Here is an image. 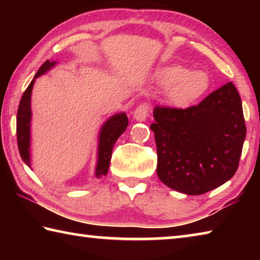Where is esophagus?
<instances>
[{"mask_svg":"<svg viewBox=\"0 0 260 260\" xmlns=\"http://www.w3.org/2000/svg\"><path fill=\"white\" fill-rule=\"evenodd\" d=\"M149 111H150V105L148 103L140 104L139 107L134 110L133 118L138 121H144L149 116Z\"/></svg>","mask_w":260,"mask_h":260,"instance_id":"esophagus-1","label":"esophagus"}]
</instances>
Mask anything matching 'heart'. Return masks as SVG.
I'll return each instance as SVG.
<instances>
[{
  "mask_svg": "<svg viewBox=\"0 0 260 260\" xmlns=\"http://www.w3.org/2000/svg\"><path fill=\"white\" fill-rule=\"evenodd\" d=\"M155 79L169 86L166 96L171 103L184 105L203 95L209 88V76L204 71H189L178 64L164 65L156 70Z\"/></svg>",
  "mask_w": 260,
  "mask_h": 260,
  "instance_id": "b5f03b06",
  "label": "heart"
}]
</instances>
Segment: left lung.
<instances>
[{"instance_id":"obj_1","label":"left lung","mask_w":260,"mask_h":260,"mask_svg":"<svg viewBox=\"0 0 260 260\" xmlns=\"http://www.w3.org/2000/svg\"><path fill=\"white\" fill-rule=\"evenodd\" d=\"M150 128L157 175L187 195H202L233 178L246 128L239 91L232 82L187 109L157 107Z\"/></svg>"}]
</instances>
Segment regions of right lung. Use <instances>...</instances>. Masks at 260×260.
Instances as JSON below:
<instances>
[{
  "label": "right lung",
  "mask_w": 260,
  "mask_h": 260,
  "mask_svg": "<svg viewBox=\"0 0 260 260\" xmlns=\"http://www.w3.org/2000/svg\"><path fill=\"white\" fill-rule=\"evenodd\" d=\"M56 65V61L46 60L38 70L33 80L24 91L19 102L18 112H17V142L21 159L28 167L30 165V119H32V110H30V95L35 82V79L49 71ZM128 126V118L125 112L113 114L104 122L99 135V150H98V164H96L95 177L100 179L107 175L110 161H111L112 149L118 138L126 131Z\"/></svg>",
  "instance_id": "add662e5"
}]
</instances>
